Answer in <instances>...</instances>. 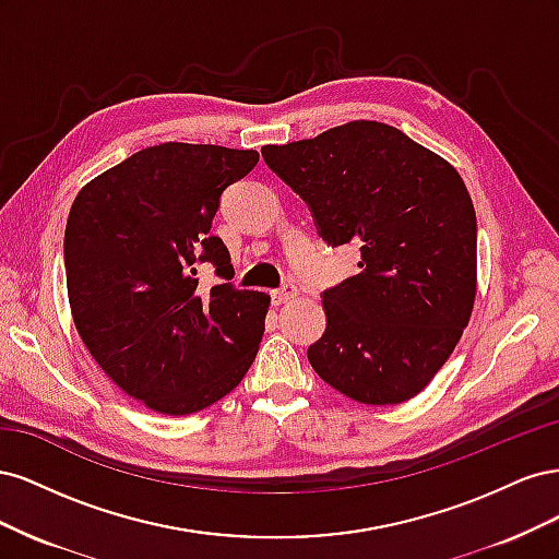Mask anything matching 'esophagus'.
<instances>
[{"label":"esophagus","instance_id":"obj_1","mask_svg":"<svg viewBox=\"0 0 559 559\" xmlns=\"http://www.w3.org/2000/svg\"><path fill=\"white\" fill-rule=\"evenodd\" d=\"M298 296V289H296V284H284L282 289H275L273 294H270V298H273V302L275 306H282V302H286V300H292V298H296Z\"/></svg>","mask_w":559,"mask_h":559}]
</instances>
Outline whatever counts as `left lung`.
<instances>
[{
	"label": "left lung",
	"mask_w": 559,
	"mask_h": 559,
	"mask_svg": "<svg viewBox=\"0 0 559 559\" xmlns=\"http://www.w3.org/2000/svg\"><path fill=\"white\" fill-rule=\"evenodd\" d=\"M306 200L319 238L361 249L359 275L321 294L317 376L368 405L408 401L448 361L476 298L478 226L462 177L392 126L352 121L261 148Z\"/></svg>",
	"instance_id": "left-lung-1"
}]
</instances>
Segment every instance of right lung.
<instances>
[{"label":"right lung","instance_id":"add662e5","mask_svg":"<svg viewBox=\"0 0 559 559\" xmlns=\"http://www.w3.org/2000/svg\"><path fill=\"white\" fill-rule=\"evenodd\" d=\"M257 151L167 142L132 154L79 191L64 228L67 294L79 335L126 394L191 415L240 384L265 331L270 296L238 289L212 235L230 183ZM212 262L222 285L197 286Z\"/></svg>","mask_w":559,"mask_h":559}]
</instances>
